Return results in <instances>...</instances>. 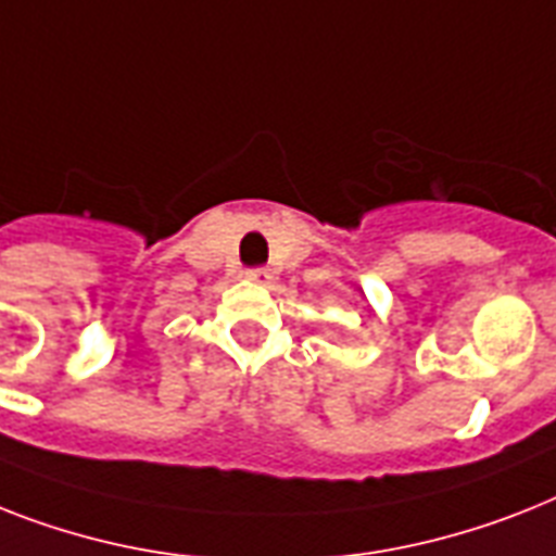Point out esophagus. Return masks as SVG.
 <instances>
[{
	"mask_svg": "<svg viewBox=\"0 0 556 556\" xmlns=\"http://www.w3.org/2000/svg\"><path fill=\"white\" fill-rule=\"evenodd\" d=\"M245 277L251 279V282H256V286H268L270 279H274V277H270L268 268H248Z\"/></svg>",
	"mask_w": 556,
	"mask_h": 556,
	"instance_id": "esophagus-1",
	"label": "esophagus"
}]
</instances>
